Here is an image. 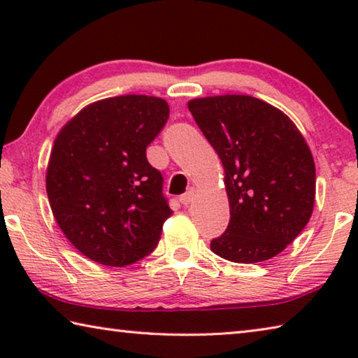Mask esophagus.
Here are the masks:
<instances>
[{
    "mask_svg": "<svg viewBox=\"0 0 358 358\" xmlns=\"http://www.w3.org/2000/svg\"><path fill=\"white\" fill-rule=\"evenodd\" d=\"M192 199H194V189H189L187 192H185L183 196L180 197V202L185 205V207H187V205H189L191 202H192Z\"/></svg>",
    "mask_w": 358,
    "mask_h": 358,
    "instance_id": "34e87169",
    "label": "esophagus"
}]
</instances>
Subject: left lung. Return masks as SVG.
I'll return each mask as SVG.
<instances>
[{"label": "left lung", "mask_w": 358, "mask_h": 358, "mask_svg": "<svg viewBox=\"0 0 358 358\" xmlns=\"http://www.w3.org/2000/svg\"><path fill=\"white\" fill-rule=\"evenodd\" d=\"M187 108L224 167L230 221L211 251L238 264L286 250L310 221L316 166L286 113L246 94L196 98Z\"/></svg>", "instance_id": "obj_1"}]
</instances>
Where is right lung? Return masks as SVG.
I'll return each instance as SVG.
<instances>
[{"instance_id": "right-lung-1", "label": "right lung", "mask_w": 358, "mask_h": 358, "mask_svg": "<svg viewBox=\"0 0 358 358\" xmlns=\"http://www.w3.org/2000/svg\"><path fill=\"white\" fill-rule=\"evenodd\" d=\"M167 118L164 99L115 96L82 108L58 132L47 166L48 202L66 238L94 262L131 265L159 241L172 210L147 147Z\"/></svg>"}]
</instances>
